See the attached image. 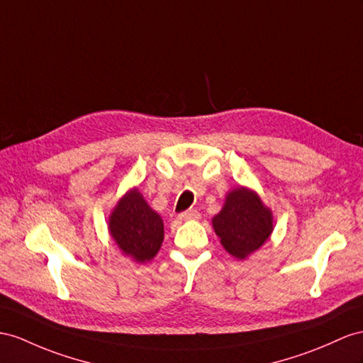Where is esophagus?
Wrapping results in <instances>:
<instances>
[{"label":"esophagus","mask_w":363,"mask_h":363,"mask_svg":"<svg viewBox=\"0 0 363 363\" xmlns=\"http://www.w3.org/2000/svg\"><path fill=\"white\" fill-rule=\"evenodd\" d=\"M179 218L182 220H198V219H201V215H199L196 210H187V211L181 213Z\"/></svg>","instance_id":"34e87169"}]
</instances>
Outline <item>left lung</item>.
<instances>
[{
	"instance_id": "8db88e82",
	"label": "left lung",
	"mask_w": 363,
	"mask_h": 363,
	"mask_svg": "<svg viewBox=\"0 0 363 363\" xmlns=\"http://www.w3.org/2000/svg\"><path fill=\"white\" fill-rule=\"evenodd\" d=\"M211 224L225 252L240 261L257 252L274 230L272 208L255 190L244 185L227 193L224 206Z\"/></svg>"
}]
</instances>
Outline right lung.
<instances>
[{
    "mask_svg": "<svg viewBox=\"0 0 363 363\" xmlns=\"http://www.w3.org/2000/svg\"><path fill=\"white\" fill-rule=\"evenodd\" d=\"M107 225L121 253L138 264L152 261L162 245V218L148 206L138 187L127 190L116 202Z\"/></svg>",
    "mask_w": 363,
    "mask_h": 363,
    "instance_id": "obj_1",
    "label": "right lung"
}]
</instances>
